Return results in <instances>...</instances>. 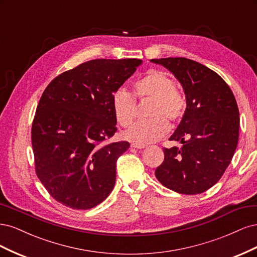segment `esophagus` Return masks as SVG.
<instances>
[{
    "mask_svg": "<svg viewBox=\"0 0 257 257\" xmlns=\"http://www.w3.org/2000/svg\"><path fill=\"white\" fill-rule=\"evenodd\" d=\"M132 148H135V149H144V148H146V145H142V144H132L131 145Z\"/></svg>",
    "mask_w": 257,
    "mask_h": 257,
    "instance_id": "esophagus-1",
    "label": "esophagus"
}]
</instances>
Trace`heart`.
Returning a JSON list of instances; mask_svg holds the SVG:
<instances>
[{"label": "heart", "instance_id": "heart-1", "mask_svg": "<svg viewBox=\"0 0 257 257\" xmlns=\"http://www.w3.org/2000/svg\"><path fill=\"white\" fill-rule=\"evenodd\" d=\"M135 95L139 98H152L149 108L150 119L136 122L124 134L127 141L135 144L153 143L164 136L169 124L181 118L186 108V100L176 89V82L168 74L151 69L134 84ZM114 118L121 126L131 125L136 116L135 98L124 89L116 90L111 97Z\"/></svg>", "mask_w": 257, "mask_h": 257}]
</instances>
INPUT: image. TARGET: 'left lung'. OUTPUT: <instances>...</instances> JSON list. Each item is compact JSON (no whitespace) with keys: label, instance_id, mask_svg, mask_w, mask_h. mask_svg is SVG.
Wrapping results in <instances>:
<instances>
[{"label":"left lung","instance_id":"1","mask_svg":"<svg viewBox=\"0 0 257 257\" xmlns=\"http://www.w3.org/2000/svg\"><path fill=\"white\" fill-rule=\"evenodd\" d=\"M181 83L186 108L169 141L181 148H164L155 177L167 189L195 195L220 180L236 151L239 110L228 84L212 69L186 58L152 59Z\"/></svg>","mask_w":257,"mask_h":257}]
</instances>
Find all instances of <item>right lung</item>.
Returning a JSON list of instances; mask_svg holds the SVG:
<instances>
[{
  "instance_id": "add662e5",
  "label": "right lung",
  "mask_w": 257,
  "mask_h": 257,
  "mask_svg": "<svg viewBox=\"0 0 257 257\" xmlns=\"http://www.w3.org/2000/svg\"><path fill=\"white\" fill-rule=\"evenodd\" d=\"M143 63L139 59L84 62L45 89L32 124L35 172L59 203L87 210L105 200L115 166L130 144H106L116 132L113 93Z\"/></svg>"
}]
</instances>
